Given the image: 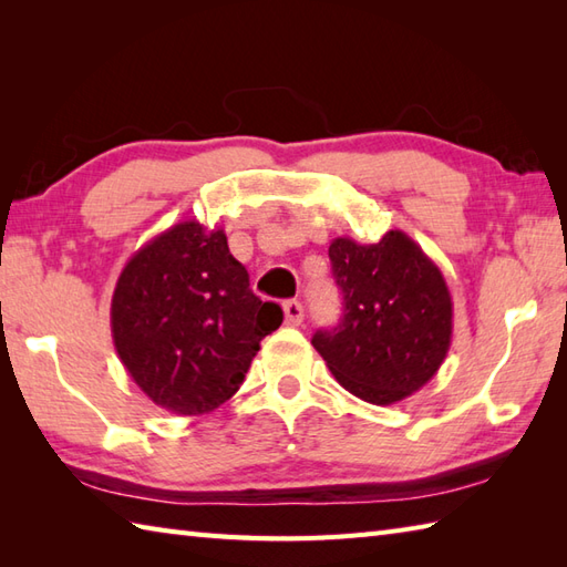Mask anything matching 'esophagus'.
<instances>
[{
	"instance_id": "34e87169",
	"label": "esophagus",
	"mask_w": 567,
	"mask_h": 567,
	"mask_svg": "<svg viewBox=\"0 0 567 567\" xmlns=\"http://www.w3.org/2000/svg\"><path fill=\"white\" fill-rule=\"evenodd\" d=\"M282 311H285L287 327H299L305 319V307H302V302H297V299H287V302L282 305Z\"/></svg>"
}]
</instances>
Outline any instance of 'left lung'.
Returning <instances> with one entry per match:
<instances>
[{
	"instance_id": "left-lung-1",
	"label": "left lung",
	"mask_w": 567,
	"mask_h": 567,
	"mask_svg": "<svg viewBox=\"0 0 567 567\" xmlns=\"http://www.w3.org/2000/svg\"><path fill=\"white\" fill-rule=\"evenodd\" d=\"M343 319L311 346L331 375L370 404L388 406L436 375L453 339V299L443 272L416 240L388 231L378 244L331 240Z\"/></svg>"
}]
</instances>
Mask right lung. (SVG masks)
Instances as JSON below:
<instances>
[{
  "label": "right lung",
  "mask_w": 567,
  "mask_h": 567,
  "mask_svg": "<svg viewBox=\"0 0 567 567\" xmlns=\"http://www.w3.org/2000/svg\"><path fill=\"white\" fill-rule=\"evenodd\" d=\"M282 323L226 244L224 228L179 221L138 248L112 297V339L153 404L199 416L238 392L260 341Z\"/></svg>",
  "instance_id": "obj_1"
}]
</instances>
